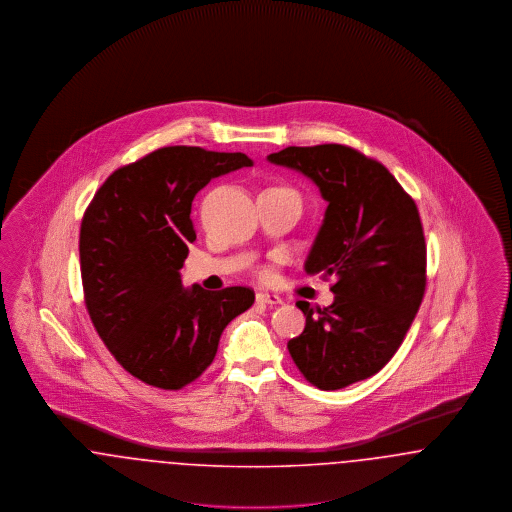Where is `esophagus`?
<instances>
[{"label": "esophagus", "mask_w": 512, "mask_h": 512, "mask_svg": "<svg viewBox=\"0 0 512 512\" xmlns=\"http://www.w3.org/2000/svg\"><path fill=\"white\" fill-rule=\"evenodd\" d=\"M257 301H259V303H265V305H280V303H282V299H280L278 295L267 292L257 293Z\"/></svg>", "instance_id": "34e87169"}]
</instances>
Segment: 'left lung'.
<instances>
[{
    "mask_svg": "<svg viewBox=\"0 0 512 512\" xmlns=\"http://www.w3.org/2000/svg\"><path fill=\"white\" fill-rule=\"evenodd\" d=\"M268 161L311 178L328 201L305 270L334 276V303L297 307L305 330L293 363L320 390H341L390 363L426 290V242L413 197L353 147H286Z\"/></svg>",
    "mask_w": 512,
    "mask_h": 512,
    "instance_id": "8db88e82",
    "label": "left lung"
}]
</instances>
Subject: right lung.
<instances>
[{
    "label": "right lung",
    "mask_w": 512,
    "mask_h": 512,
    "mask_svg": "<svg viewBox=\"0 0 512 512\" xmlns=\"http://www.w3.org/2000/svg\"><path fill=\"white\" fill-rule=\"evenodd\" d=\"M245 153L203 147L155 149L113 172L80 224L84 303L119 365L153 388L180 390L213 363L222 330L255 293L182 286L195 242L190 213L211 178L251 167Z\"/></svg>",
    "instance_id": "add662e5"
}]
</instances>
